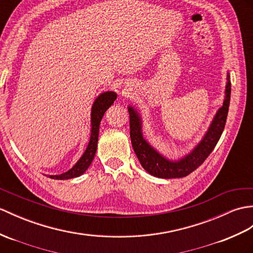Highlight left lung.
Segmentation results:
<instances>
[{
	"instance_id": "1",
	"label": "left lung",
	"mask_w": 253,
	"mask_h": 253,
	"mask_svg": "<svg viewBox=\"0 0 253 253\" xmlns=\"http://www.w3.org/2000/svg\"><path fill=\"white\" fill-rule=\"evenodd\" d=\"M231 100V80L230 74H227V84L225 88V99L223 105L216 112L214 119L211 123L206 136L201 141L195 149L189 155L178 162H170L163 157L143 139L141 132V120L138 113L131 107L129 111V125H130V139L134 153L142 167L150 174L157 178L171 179L183 178L197 169L213 151L218 143L221 134L224 130L226 117L228 113Z\"/></svg>"
}]
</instances>
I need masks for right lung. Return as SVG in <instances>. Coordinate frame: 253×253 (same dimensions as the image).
Returning <instances> with one entry per match:
<instances>
[{"instance_id":"add662e5","label":"right lung","mask_w":253,"mask_h":253,"mask_svg":"<svg viewBox=\"0 0 253 253\" xmlns=\"http://www.w3.org/2000/svg\"><path fill=\"white\" fill-rule=\"evenodd\" d=\"M116 99V93L114 91H107L100 95L96 101L92 104L91 109V134L90 140L88 143L85 153L80 158V161L75 165L68 170L67 172L58 174V175H48L51 179L56 180H66L80 177L83 174L87 168L90 166V164L95 157L97 151V143H98V136H99V126L100 122L102 120V116L105 113L111 105L113 104Z\"/></svg>"}]
</instances>
